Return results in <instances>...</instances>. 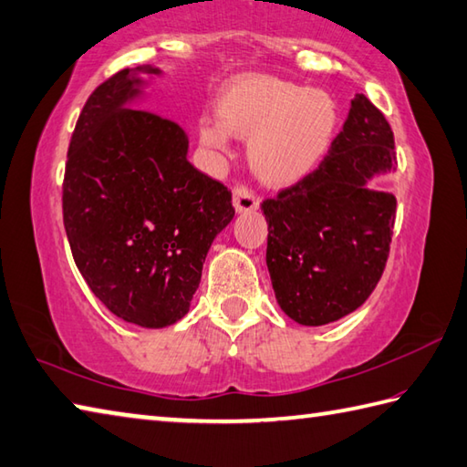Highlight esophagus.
<instances>
[{
    "label": "esophagus",
    "mask_w": 467,
    "mask_h": 467,
    "mask_svg": "<svg viewBox=\"0 0 467 467\" xmlns=\"http://www.w3.org/2000/svg\"><path fill=\"white\" fill-rule=\"evenodd\" d=\"M233 204L236 213H253L259 208V198L246 186H236L233 190Z\"/></svg>",
    "instance_id": "34e87169"
}]
</instances>
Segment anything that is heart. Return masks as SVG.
I'll list each match as a JSON object with an SVG mask.
<instances>
[{
    "mask_svg": "<svg viewBox=\"0 0 467 467\" xmlns=\"http://www.w3.org/2000/svg\"><path fill=\"white\" fill-rule=\"evenodd\" d=\"M216 117L198 123V140L226 150L228 135L249 140L253 171L273 188L306 180L326 158L340 125V105L322 88L271 77H246L216 99Z\"/></svg>",
    "mask_w": 467,
    "mask_h": 467,
    "instance_id": "obj_1",
    "label": "heart"
}]
</instances>
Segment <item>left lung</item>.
I'll return each instance as SVG.
<instances>
[{"mask_svg": "<svg viewBox=\"0 0 467 467\" xmlns=\"http://www.w3.org/2000/svg\"><path fill=\"white\" fill-rule=\"evenodd\" d=\"M397 166L389 121L364 95L306 180L263 200L267 267L277 304L301 326H324L358 309L389 259L397 198L370 190Z\"/></svg>", "mask_w": 467, "mask_h": 467, "instance_id": "8db88e82", "label": "left lung"}]
</instances>
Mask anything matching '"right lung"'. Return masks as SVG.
<instances>
[{"instance_id": "obj_1", "label": "right lung", "mask_w": 467, "mask_h": 467, "mask_svg": "<svg viewBox=\"0 0 467 467\" xmlns=\"http://www.w3.org/2000/svg\"><path fill=\"white\" fill-rule=\"evenodd\" d=\"M160 68L119 70L82 107L62 184V216L80 275L109 312L141 327L190 309L233 194L188 161L178 123L125 105Z\"/></svg>"}]
</instances>
